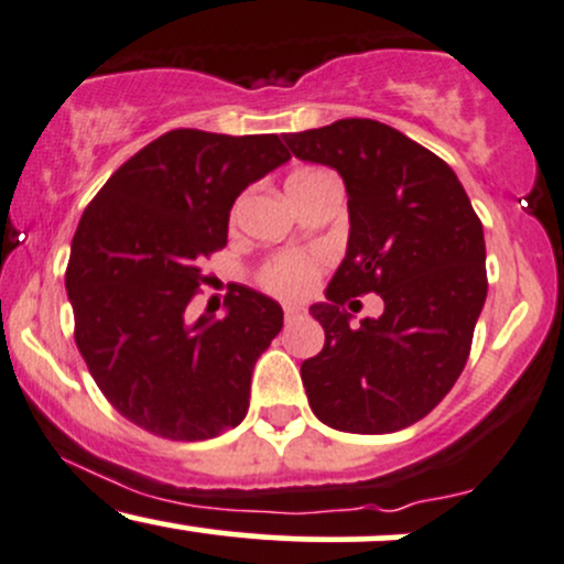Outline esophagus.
Returning <instances> with one entry per match:
<instances>
[{"mask_svg":"<svg viewBox=\"0 0 564 564\" xmlns=\"http://www.w3.org/2000/svg\"><path fill=\"white\" fill-rule=\"evenodd\" d=\"M297 316H301V308L284 306V322H293V319H297Z\"/></svg>","mask_w":564,"mask_h":564,"instance_id":"34e87169","label":"esophagus"}]
</instances>
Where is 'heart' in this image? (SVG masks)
Masks as SVG:
<instances>
[{
    "instance_id": "obj_1",
    "label": "heart",
    "mask_w": 564,
    "mask_h": 564,
    "mask_svg": "<svg viewBox=\"0 0 564 564\" xmlns=\"http://www.w3.org/2000/svg\"><path fill=\"white\" fill-rule=\"evenodd\" d=\"M311 174H316V171H295V174L288 178V189ZM316 269H319V258L316 256L284 253L276 256L274 261H269L267 267H263L261 284L269 293L280 297H303L311 290V284H314Z\"/></svg>"
}]
</instances>
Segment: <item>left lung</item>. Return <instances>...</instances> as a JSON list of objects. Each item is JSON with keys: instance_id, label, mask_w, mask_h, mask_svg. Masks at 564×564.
<instances>
[{"instance_id": "1", "label": "left lung", "mask_w": 564, "mask_h": 564, "mask_svg": "<svg viewBox=\"0 0 564 564\" xmlns=\"http://www.w3.org/2000/svg\"><path fill=\"white\" fill-rule=\"evenodd\" d=\"M295 158L343 176L348 250L311 316L324 348L301 364L308 403L343 433H395L433 412L465 369L486 303V240L465 187L393 126L343 118L284 134ZM377 292L387 311L349 327L339 306Z\"/></svg>"}]
</instances>
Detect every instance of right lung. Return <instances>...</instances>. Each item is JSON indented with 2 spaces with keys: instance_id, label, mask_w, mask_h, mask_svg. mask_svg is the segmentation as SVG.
<instances>
[{
  "instance_id": "obj_1",
  "label": "right lung",
  "mask_w": 564,
  "mask_h": 564,
  "mask_svg": "<svg viewBox=\"0 0 564 564\" xmlns=\"http://www.w3.org/2000/svg\"><path fill=\"white\" fill-rule=\"evenodd\" d=\"M290 161L276 134L176 129L112 174L70 242L76 346L116 412L169 441L216 438L248 414L258 356L282 306L240 288L224 319H187L200 263L227 245L248 184Z\"/></svg>"
}]
</instances>
